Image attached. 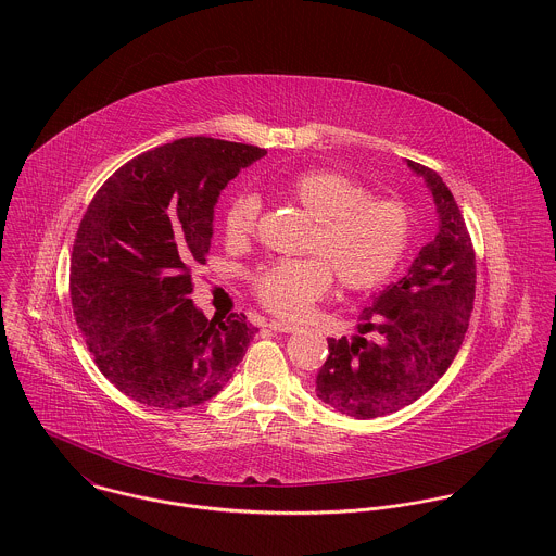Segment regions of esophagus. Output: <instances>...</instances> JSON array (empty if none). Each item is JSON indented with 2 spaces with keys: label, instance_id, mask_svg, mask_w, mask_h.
<instances>
[{
  "label": "esophagus",
  "instance_id": "obj_1",
  "mask_svg": "<svg viewBox=\"0 0 556 556\" xmlns=\"http://www.w3.org/2000/svg\"><path fill=\"white\" fill-rule=\"evenodd\" d=\"M267 327L271 331H280V333H293V331H300L302 327L295 325V323H287V320H269Z\"/></svg>",
  "mask_w": 556,
  "mask_h": 556
}]
</instances>
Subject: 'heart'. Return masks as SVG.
Returning a JSON list of instances; mask_svg holds the SVG:
<instances>
[{
	"label": "heart",
	"instance_id": "obj_1",
	"mask_svg": "<svg viewBox=\"0 0 556 556\" xmlns=\"http://www.w3.org/2000/svg\"><path fill=\"white\" fill-rule=\"evenodd\" d=\"M278 194L298 205L315 227L306 241L308 258L278 261L261 269L252 289L261 306L278 317L302 318L329 291L331 274L349 291H368L386 282L404 258L413 218L404 203L368 194L355 177L336 168H311L278 186ZM261 199L239 192L225 210L223 236L245 245L256 229Z\"/></svg>",
	"mask_w": 556,
	"mask_h": 556
}]
</instances>
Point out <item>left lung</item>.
<instances>
[{"label":"left lung","mask_w":556,"mask_h":556,"mask_svg":"<svg viewBox=\"0 0 556 556\" xmlns=\"http://www.w3.org/2000/svg\"><path fill=\"white\" fill-rule=\"evenodd\" d=\"M406 164L434 197L439 233L406 276L362 311L353 340L327 338L317 375L318 400L355 419L383 417L424 396L452 366L473 313L476 250L465 218L437 170Z\"/></svg>","instance_id":"1"}]
</instances>
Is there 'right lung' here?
<instances>
[{"label":"right lung","mask_w":556,"mask_h":556,"mask_svg":"<svg viewBox=\"0 0 556 556\" xmlns=\"http://www.w3.org/2000/svg\"><path fill=\"white\" fill-rule=\"evenodd\" d=\"M265 154L177 139L119 166L91 199L73 245L71 298L96 366L122 394L186 408L233 377L258 329L241 313L223 320L197 311L192 267L210 252L220 190Z\"/></svg>","instance_id":"obj_1"}]
</instances>
